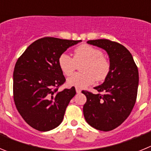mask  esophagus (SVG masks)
Masks as SVG:
<instances>
[{"label": "esophagus", "instance_id": "1", "mask_svg": "<svg viewBox=\"0 0 151 151\" xmlns=\"http://www.w3.org/2000/svg\"><path fill=\"white\" fill-rule=\"evenodd\" d=\"M76 93H78V94L81 93V91H81V89L78 88H76Z\"/></svg>", "mask_w": 151, "mask_h": 151}]
</instances>
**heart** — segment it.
<instances>
[{
  "label": "heart",
  "mask_w": 151,
  "mask_h": 151,
  "mask_svg": "<svg viewBox=\"0 0 151 151\" xmlns=\"http://www.w3.org/2000/svg\"><path fill=\"white\" fill-rule=\"evenodd\" d=\"M85 62L81 67L82 73H78L69 77L67 84L76 88L88 87L97 82L104 81L110 71V64L102 50L91 45L83 44L74 50V58L63 53L58 58V65L64 75L71 76L76 69V63Z\"/></svg>",
  "instance_id": "heart-1"
}]
</instances>
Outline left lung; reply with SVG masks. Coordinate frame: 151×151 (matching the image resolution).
Instances as JSON below:
<instances>
[{"instance_id": "1", "label": "left lung", "mask_w": 151, "mask_h": 151, "mask_svg": "<svg viewBox=\"0 0 151 151\" xmlns=\"http://www.w3.org/2000/svg\"><path fill=\"white\" fill-rule=\"evenodd\" d=\"M87 43L106 50L110 71L104 82L94 88L98 94L82 91L87 97L84 116L93 128L108 132L120 125L134 107L139 80L138 67L130 52L120 44L107 39L90 40Z\"/></svg>"}]
</instances>
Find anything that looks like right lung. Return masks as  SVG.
I'll list each match as a JSON object with an SVG mask.
<instances>
[{"label":"right lung","instance_id":"obj_1","mask_svg":"<svg viewBox=\"0 0 151 151\" xmlns=\"http://www.w3.org/2000/svg\"><path fill=\"white\" fill-rule=\"evenodd\" d=\"M82 41L45 37L34 41L16 63L13 99L17 110L33 129L47 132L63 119L75 87L58 91L66 82L58 58L67 48Z\"/></svg>","mask_w":151,"mask_h":151}]
</instances>
